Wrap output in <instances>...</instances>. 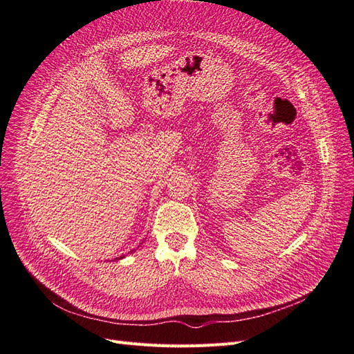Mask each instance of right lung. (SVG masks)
<instances>
[{"instance_id":"1","label":"right lung","mask_w":354,"mask_h":354,"mask_svg":"<svg viewBox=\"0 0 354 354\" xmlns=\"http://www.w3.org/2000/svg\"><path fill=\"white\" fill-rule=\"evenodd\" d=\"M134 251H136V250H131L130 252H134ZM121 259H124V255H121V257H116V259H115V260H121Z\"/></svg>"}]
</instances>
